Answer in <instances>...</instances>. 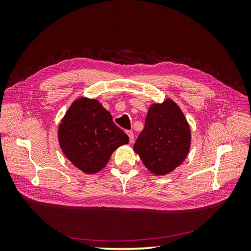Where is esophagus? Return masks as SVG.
<instances>
[{
  "instance_id": "esophagus-1",
  "label": "esophagus",
  "mask_w": 251,
  "mask_h": 251,
  "mask_svg": "<svg viewBox=\"0 0 251 251\" xmlns=\"http://www.w3.org/2000/svg\"><path fill=\"white\" fill-rule=\"evenodd\" d=\"M126 134L128 136V138H130V142L133 143L134 142V133L132 131H126Z\"/></svg>"
}]
</instances>
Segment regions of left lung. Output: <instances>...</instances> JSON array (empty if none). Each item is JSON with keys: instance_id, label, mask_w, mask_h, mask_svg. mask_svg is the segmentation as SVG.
I'll return each mask as SVG.
<instances>
[{"instance_id": "left-lung-1", "label": "left lung", "mask_w": 251, "mask_h": 251, "mask_svg": "<svg viewBox=\"0 0 251 251\" xmlns=\"http://www.w3.org/2000/svg\"><path fill=\"white\" fill-rule=\"evenodd\" d=\"M191 130L173 100L151 104L134 151L155 175H165L180 165L189 151Z\"/></svg>"}]
</instances>
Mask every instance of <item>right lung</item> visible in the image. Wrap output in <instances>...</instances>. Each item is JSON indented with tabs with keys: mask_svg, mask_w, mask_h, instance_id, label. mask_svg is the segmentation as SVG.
<instances>
[{
	"mask_svg": "<svg viewBox=\"0 0 251 251\" xmlns=\"http://www.w3.org/2000/svg\"><path fill=\"white\" fill-rule=\"evenodd\" d=\"M58 139L64 154L77 169L94 174L104 168L114 151L128 142V136L97 100L79 98L59 125Z\"/></svg>",
	"mask_w": 251,
	"mask_h": 251,
	"instance_id": "obj_1",
	"label": "right lung"
}]
</instances>
